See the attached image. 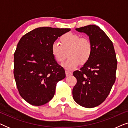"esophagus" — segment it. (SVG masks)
Wrapping results in <instances>:
<instances>
[{"mask_svg": "<svg viewBox=\"0 0 128 128\" xmlns=\"http://www.w3.org/2000/svg\"><path fill=\"white\" fill-rule=\"evenodd\" d=\"M72 74V73L71 72H70L69 70H66V75L67 76H71V75Z\"/></svg>", "mask_w": 128, "mask_h": 128, "instance_id": "1", "label": "esophagus"}]
</instances>
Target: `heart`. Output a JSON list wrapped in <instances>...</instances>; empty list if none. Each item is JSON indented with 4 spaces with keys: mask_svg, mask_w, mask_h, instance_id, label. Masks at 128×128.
<instances>
[{
    "mask_svg": "<svg viewBox=\"0 0 128 128\" xmlns=\"http://www.w3.org/2000/svg\"><path fill=\"white\" fill-rule=\"evenodd\" d=\"M60 44L54 42L51 47L52 55L56 62L62 63L68 52V60L62 64L64 68L73 70L79 65L80 62L84 64L90 58L92 53V45L90 40L81 38L78 34L66 33L59 39Z\"/></svg>",
    "mask_w": 128,
    "mask_h": 128,
    "instance_id": "b5f03b06",
    "label": "heart"
}]
</instances>
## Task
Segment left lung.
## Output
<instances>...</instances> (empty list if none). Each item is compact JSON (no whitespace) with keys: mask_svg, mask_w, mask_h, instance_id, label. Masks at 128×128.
I'll return each instance as SVG.
<instances>
[{"mask_svg":"<svg viewBox=\"0 0 128 128\" xmlns=\"http://www.w3.org/2000/svg\"><path fill=\"white\" fill-rule=\"evenodd\" d=\"M76 30L88 36L92 50L89 60L73 73L77 78L73 98L83 107L93 108L106 99L115 83L116 54L111 40L98 26L88 25Z\"/></svg>","mask_w":128,"mask_h":128,"instance_id":"8db88e82","label":"left lung"}]
</instances>
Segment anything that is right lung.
Instances as JSON below:
<instances>
[{
    "label": "right lung",
    "instance_id": "1",
    "mask_svg": "<svg viewBox=\"0 0 128 128\" xmlns=\"http://www.w3.org/2000/svg\"><path fill=\"white\" fill-rule=\"evenodd\" d=\"M70 28L39 27L24 35L14 54V76L20 96L32 106L51 100L56 83L65 78V71L51 52L57 38Z\"/></svg>",
    "mask_w": 128,
    "mask_h": 128
}]
</instances>
